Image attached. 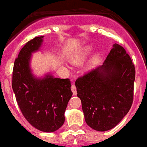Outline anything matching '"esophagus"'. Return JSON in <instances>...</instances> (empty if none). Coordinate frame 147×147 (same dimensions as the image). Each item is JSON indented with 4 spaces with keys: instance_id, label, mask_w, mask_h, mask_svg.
<instances>
[{
    "instance_id": "34e87169",
    "label": "esophagus",
    "mask_w": 147,
    "mask_h": 147,
    "mask_svg": "<svg viewBox=\"0 0 147 147\" xmlns=\"http://www.w3.org/2000/svg\"><path fill=\"white\" fill-rule=\"evenodd\" d=\"M71 90H72L73 94H74V96H75V95H77V88H76L75 85L71 86Z\"/></svg>"
}]
</instances>
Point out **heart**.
<instances>
[{"label":"heart","instance_id":"b5f03b06","mask_svg":"<svg viewBox=\"0 0 147 147\" xmlns=\"http://www.w3.org/2000/svg\"><path fill=\"white\" fill-rule=\"evenodd\" d=\"M92 51V46H85L80 49L79 51L77 52L76 55H74V57H73L71 61L72 63L75 64H80L82 62L84 61V60L87 57V56L91 53V51ZM99 61V55H94L92 58L91 59L90 62V67L93 66L94 64H96L97 62Z\"/></svg>","mask_w":147,"mask_h":147}]
</instances>
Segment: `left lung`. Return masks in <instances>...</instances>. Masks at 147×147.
Here are the masks:
<instances>
[{
    "instance_id": "1",
    "label": "left lung",
    "mask_w": 147,
    "mask_h": 147,
    "mask_svg": "<svg viewBox=\"0 0 147 147\" xmlns=\"http://www.w3.org/2000/svg\"><path fill=\"white\" fill-rule=\"evenodd\" d=\"M135 67L120 45L114 44L102 65L75 82L85 121L95 131L111 130L131 109Z\"/></svg>"
}]
</instances>
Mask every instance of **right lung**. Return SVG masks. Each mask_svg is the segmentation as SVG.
<instances>
[{
    "label": "right lung",
    "instance_id": "obj_1",
    "mask_svg": "<svg viewBox=\"0 0 147 147\" xmlns=\"http://www.w3.org/2000/svg\"><path fill=\"white\" fill-rule=\"evenodd\" d=\"M44 36L29 41L14 61L12 88L23 116L41 131L54 132L64 124V112L73 92L69 79L51 74L38 78L32 73V54L38 51Z\"/></svg>",
    "mask_w": 147,
    "mask_h": 147
}]
</instances>
